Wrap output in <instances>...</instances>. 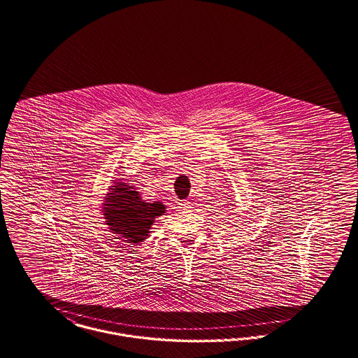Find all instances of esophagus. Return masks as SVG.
I'll use <instances>...</instances> for the list:
<instances>
[{"label": "esophagus", "mask_w": 358, "mask_h": 358, "mask_svg": "<svg viewBox=\"0 0 358 358\" xmlns=\"http://www.w3.org/2000/svg\"><path fill=\"white\" fill-rule=\"evenodd\" d=\"M179 208H180V210H188V208H191V203H189V202L179 203Z\"/></svg>", "instance_id": "obj_1"}]
</instances>
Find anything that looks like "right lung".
Instances as JSON below:
<instances>
[{
  "label": "right lung",
  "instance_id": "add662e5",
  "mask_svg": "<svg viewBox=\"0 0 358 358\" xmlns=\"http://www.w3.org/2000/svg\"><path fill=\"white\" fill-rule=\"evenodd\" d=\"M164 211V204L144 202L135 187L124 182H113L103 204V215L109 230L131 245L143 242L151 233L155 218Z\"/></svg>",
  "mask_w": 358,
  "mask_h": 358
}]
</instances>
